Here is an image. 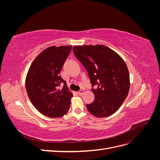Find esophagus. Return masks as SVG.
I'll return each mask as SVG.
<instances>
[{
  "label": "esophagus",
  "mask_w": 160,
  "mask_h": 160,
  "mask_svg": "<svg viewBox=\"0 0 160 160\" xmlns=\"http://www.w3.org/2000/svg\"><path fill=\"white\" fill-rule=\"evenodd\" d=\"M83 93H84V91L83 90H80L79 91H78V94L79 95H82Z\"/></svg>",
  "instance_id": "1"
}]
</instances>
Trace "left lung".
Here are the masks:
<instances>
[{
	"label": "left lung",
	"mask_w": 160,
	"mask_h": 160,
	"mask_svg": "<svg viewBox=\"0 0 160 160\" xmlns=\"http://www.w3.org/2000/svg\"><path fill=\"white\" fill-rule=\"evenodd\" d=\"M73 53L86 69L95 95L87 104L97 118L113 114L126 99L129 90V73L125 61L117 52L102 45L74 46ZM95 85L96 89H93Z\"/></svg>",
	"instance_id": "8db88e82"
}]
</instances>
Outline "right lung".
Segmentation results:
<instances>
[{"label": "right lung", "instance_id": "right-lung-1", "mask_svg": "<svg viewBox=\"0 0 160 160\" xmlns=\"http://www.w3.org/2000/svg\"><path fill=\"white\" fill-rule=\"evenodd\" d=\"M72 46L50 47L33 61L26 77L25 87L28 98L40 113L49 118H59L70 108L72 94L61 71ZM64 85L61 89V85Z\"/></svg>", "mask_w": 160, "mask_h": 160}]
</instances>
